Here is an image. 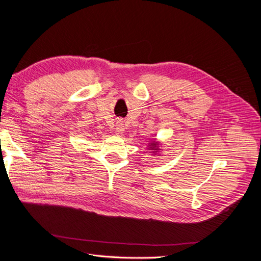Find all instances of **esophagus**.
<instances>
[{"instance_id":"esophagus-1","label":"esophagus","mask_w":261,"mask_h":261,"mask_svg":"<svg viewBox=\"0 0 261 261\" xmlns=\"http://www.w3.org/2000/svg\"><path fill=\"white\" fill-rule=\"evenodd\" d=\"M115 128H116V133L120 134V135H122V134H123L124 130H125L123 121H117V122H116V125H115Z\"/></svg>"}]
</instances>
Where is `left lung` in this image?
<instances>
[{
  "label": "left lung",
  "mask_w": 261,
  "mask_h": 261,
  "mask_svg": "<svg viewBox=\"0 0 261 261\" xmlns=\"http://www.w3.org/2000/svg\"><path fill=\"white\" fill-rule=\"evenodd\" d=\"M148 146H149V149L153 150V153H158V151L160 150V148H159L160 146L156 143V141H151V143L148 144Z\"/></svg>",
  "instance_id": "left-lung-1"
}]
</instances>
